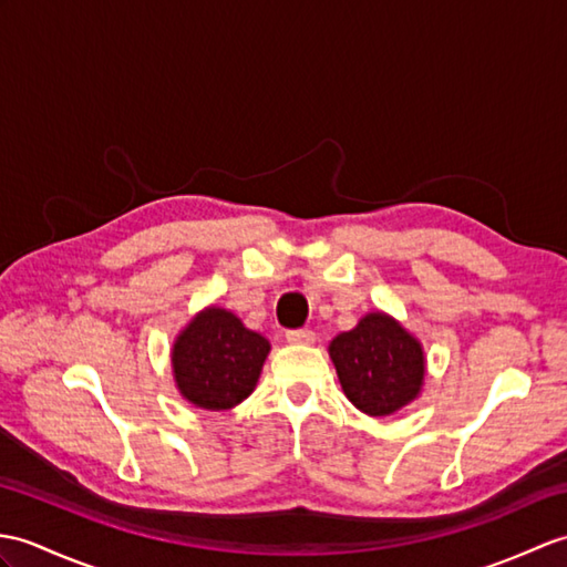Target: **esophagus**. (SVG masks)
<instances>
[{
  "label": "esophagus",
  "mask_w": 567,
  "mask_h": 567,
  "mask_svg": "<svg viewBox=\"0 0 567 567\" xmlns=\"http://www.w3.org/2000/svg\"><path fill=\"white\" fill-rule=\"evenodd\" d=\"M285 338L287 343H313L316 333L309 331V328H295V331H287Z\"/></svg>",
  "instance_id": "34e87169"
}]
</instances>
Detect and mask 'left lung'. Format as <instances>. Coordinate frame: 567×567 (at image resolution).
Masks as SVG:
<instances>
[{"label": "left lung", "mask_w": 567, "mask_h": 567, "mask_svg": "<svg viewBox=\"0 0 567 567\" xmlns=\"http://www.w3.org/2000/svg\"><path fill=\"white\" fill-rule=\"evenodd\" d=\"M328 352L346 396L367 415L396 413L423 386V348L381 311L367 313L358 328L333 338Z\"/></svg>", "instance_id": "obj_1"}]
</instances>
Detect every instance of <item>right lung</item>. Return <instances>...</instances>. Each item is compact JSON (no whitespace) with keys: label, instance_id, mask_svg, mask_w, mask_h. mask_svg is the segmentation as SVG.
Wrapping results in <instances>:
<instances>
[{"label":"right lung","instance_id":"right-lung-1","mask_svg":"<svg viewBox=\"0 0 567 567\" xmlns=\"http://www.w3.org/2000/svg\"><path fill=\"white\" fill-rule=\"evenodd\" d=\"M268 352L260 333L231 311L209 307L178 336L171 362L183 396L207 411H227L251 396Z\"/></svg>","mask_w":567,"mask_h":567}]
</instances>
